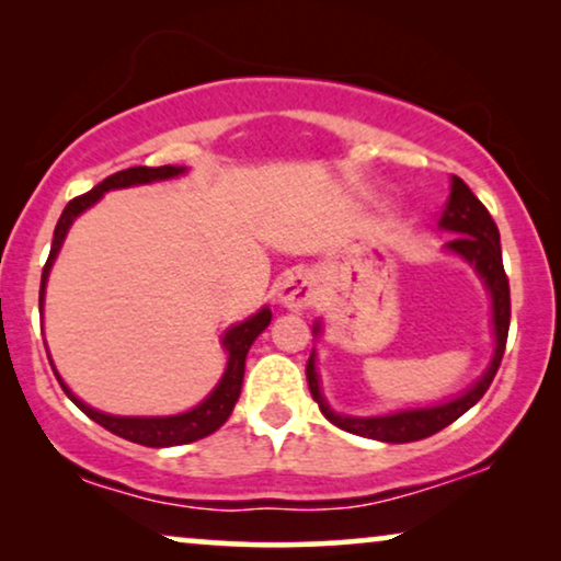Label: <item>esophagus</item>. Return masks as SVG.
Returning a JSON list of instances; mask_svg holds the SVG:
<instances>
[{
	"instance_id": "34e87169",
	"label": "esophagus",
	"mask_w": 561,
	"mask_h": 561,
	"mask_svg": "<svg viewBox=\"0 0 561 561\" xmlns=\"http://www.w3.org/2000/svg\"><path fill=\"white\" fill-rule=\"evenodd\" d=\"M313 278L309 273H296L286 278L280 286V304L286 306L288 311H306L313 304Z\"/></svg>"
}]
</instances>
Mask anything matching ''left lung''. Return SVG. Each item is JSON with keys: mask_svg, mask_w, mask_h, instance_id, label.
I'll use <instances>...</instances> for the list:
<instances>
[{"mask_svg": "<svg viewBox=\"0 0 561 561\" xmlns=\"http://www.w3.org/2000/svg\"><path fill=\"white\" fill-rule=\"evenodd\" d=\"M439 227L447 232H455L457 237L447 242V250L455 255L465 257L490 290L493 298V332H495V355L490 359L488 370L482 378L474 382L470 390L462 396L451 398L447 403L428 405V409H411L388 413V416H342L334 409H329L327 398L321 396L319 375H317V355L311 352L309 363H306V380H309V390L313 401L324 416L332 421L334 426L344 428V432L367 436V439H378L388 444H405L426 439L451 421H457L465 411H470L474 403L485 396V390L493 382L497 367H501L505 340H508V324H511V288L508 275L503 271V255H501V232H497L493 217L482 206L478 196L472 194L470 186L457 175H451V194L449 202L444 206ZM321 332V324L313 327V334Z\"/></svg>", "mask_w": 561, "mask_h": 561, "instance_id": "8db88e82", "label": "left lung"}]
</instances>
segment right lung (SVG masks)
Wrapping results in <instances>:
<instances>
[{"mask_svg": "<svg viewBox=\"0 0 561 561\" xmlns=\"http://www.w3.org/2000/svg\"><path fill=\"white\" fill-rule=\"evenodd\" d=\"M186 168L179 165H160V168H148V165H137V168H127V171H119L104 179L102 183H96L94 188L87 191L83 196H76L73 202L66 204L64 214H60L56 232H53V244H50V255L48 263L43 267V280H41V309H43V296H45V283H48V273L53 267V260H56L60 244H64L68 229H71L73 219L79 217L81 211H87L89 206H94L99 198H102L106 191L112 188H127V186H140V183H152V181H165V179H175L181 175ZM271 309H260L255 317H250L242 324L229 327L225 336H221V347L229 352L227 357V370L221 375V380L217 382V388L211 390L209 396L204 398L196 409H191L186 413H175V416H112V413H102L96 409H91L83 401H79L60 375L56 373V378L60 382V388L66 390V396L79 405V409L87 413L91 421H96L99 426H104L106 432L122 436V439L142 444V447H179V444H191L196 439H204L217 432V428L225 424L232 413L237 398H240L242 390V378H244V357L252 347V342L257 340L260 332H265V327L271 324ZM53 365V363H50Z\"/></svg>", "mask_w": 561, "mask_h": 561, "instance_id": "right-lung-1", "label": "right lung"}]
</instances>
